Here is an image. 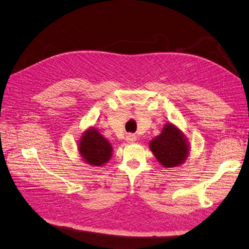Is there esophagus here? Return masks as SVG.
<instances>
[{
	"label": "esophagus",
	"instance_id": "esophagus-1",
	"mask_svg": "<svg viewBox=\"0 0 249 249\" xmlns=\"http://www.w3.org/2000/svg\"><path fill=\"white\" fill-rule=\"evenodd\" d=\"M136 136L135 135H134V134H127V135H126V137H125V139H126V141H127V142H135V141H136Z\"/></svg>",
	"mask_w": 249,
	"mask_h": 249
}]
</instances>
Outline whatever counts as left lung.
I'll return each mask as SVG.
<instances>
[{
  "label": "left lung",
  "instance_id": "8db88e82",
  "mask_svg": "<svg viewBox=\"0 0 249 249\" xmlns=\"http://www.w3.org/2000/svg\"><path fill=\"white\" fill-rule=\"evenodd\" d=\"M150 149L161 165L175 167L186 160L190 145L184 134L169 123L164 124L160 135L150 141Z\"/></svg>",
  "mask_w": 249,
  "mask_h": 249
}]
</instances>
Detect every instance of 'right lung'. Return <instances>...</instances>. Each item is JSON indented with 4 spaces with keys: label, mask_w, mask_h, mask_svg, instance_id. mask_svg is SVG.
Instances as JSON below:
<instances>
[{
    "label": "right lung",
    "mask_w": 249,
    "mask_h": 249,
    "mask_svg": "<svg viewBox=\"0 0 249 249\" xmlns=\"http://www.w3.org/2000/svg\"><path fill=\"white\" fill-rule=\"evenodd\" d=\"M78 151L84 161L93 166H103L112 157L113 147L95 127L87 130L78 141Z\"/></svg>",
    "instance_id": "right-lung-1"
}]
</instances>
